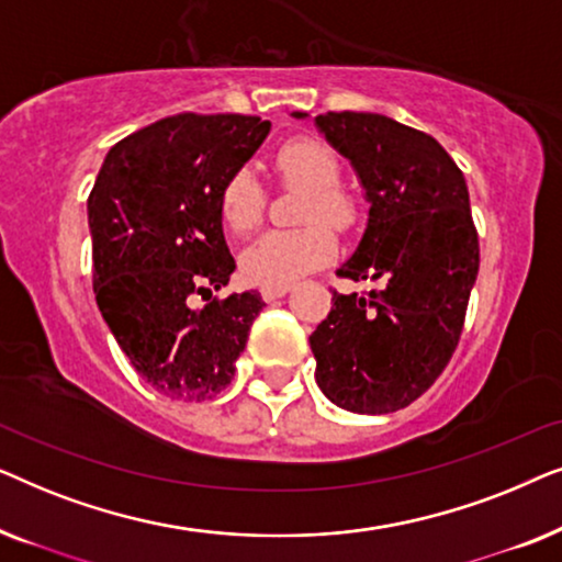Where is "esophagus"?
I'll return each mask as SVG.
<instances>
[{"label": "esophagus", "instance_id": "34e87169", "mask_svg": "<svg viewBox=\"0 0 562 562\" xmlns=\"http://www.w3.org/2000/svg\"><path fill=\"white\" fill-rule=\"evenodd\" d=\"M289 291H291V286H266V289H260V296H263V302H273V299L286 296Z\"/></svg>", "mask_w": 562, "mask_h": 562}]
</instances>
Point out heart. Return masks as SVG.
<instances>
[{
	"mask_svg": "<svg viewBox=\"0 0 562 562\" xmlns=\"http://www.w3.org/2000/svg\"><path fill=\"white\" fill-rule=\"evenodd\" d=\"M273 176L283 187L302 189L296 222L302 227L268 233L240 258V271L256 286H289L335 258L337 243L328 227L345 233L356 225L358 204L340 189L342 168L329 145L294 137L273 156ZM266 191L248 168H240L220 191V220L229 237H248L263 222Z\"/></svg>",
	"mask_w": 562,
	"mask_h": 562,
	"instance_id": "heart-1",
	"label": "heart"
}]
</instances>
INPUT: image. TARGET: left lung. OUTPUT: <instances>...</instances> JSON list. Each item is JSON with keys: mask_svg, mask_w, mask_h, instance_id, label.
Returning a JSON list of instances; mask_svg holds the SVG:
<instances>
[{"mask_svg": "<svg viewBox=\"0 0 562 562\" xmlns=\"http://www.w3.org/2000/svg\"><path fill=\"white\" fill-rule=\"evenodd\" d=\"M314 122L371 202L363 240L337 276L383 281L363 296L335 291L310 337L314 379L342 409L389 414L425 394L458 348L479 276L471 199L456 160L422 130L371 112Z\"/></svg>", "mask_w": 562, "mask_h": 562, "instance_id": "left-lung-1", "label": "left lung"}]
</instances>
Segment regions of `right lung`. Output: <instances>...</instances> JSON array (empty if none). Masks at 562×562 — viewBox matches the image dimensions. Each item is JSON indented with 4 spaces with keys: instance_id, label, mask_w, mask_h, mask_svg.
<instances>
[{
    "instance_id": "right-lung-1",
    "label": "right lung",
    "mask_w": 562,
    "mask_h": 562,
    "mask_svg": "<svg viewBox=\"0 0 562 562\" xmlns=\"http://www.w3.org/2000/svg\"><path fill=\"white\" fill-rule=\"evenodd\" d=\"M268 130L250 114L158 120L112 145L89 194L99 312L135 371L171 398L206 402L227 389L266 306L256 291H212L235 271L220 191Z\"/></svg>"
}]
</instances>
